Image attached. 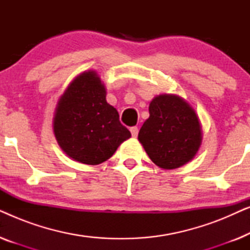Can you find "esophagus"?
<instances>
[{"mask_svg":"<svg viewBox=\"0 0 250 250\" xmlns=\"http://www.w3.org/2000/svg\"><path fill=\"white\" fill-rule=\"evenodd\" d=\"M129 131L132 133V136L133 138H136L138 136V133H139V128L136 127V126H133V127L129 128Z\"/></svg>","mask_w":250,"mask_h":250,"instance_id":"obj_1","label":"esophagus"}]
</instances>
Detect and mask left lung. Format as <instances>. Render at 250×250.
<instances>
[{
    "instance_id": "obj_1",
    "label": "left lung",
    "mask_w": 250,
    "mask_h": 250,
    "mask_svg": "<svg viewBox=\"0 0 250 250\" xmlns=\"http://www.w3.org/2000/svg\"><path fill=\"white\" fill-rule=\"evenodd\" d=\"M139 141L149 158L164 169L183 166L196 156L203 133L194 109L176 94H160L149 105Z\"/></svg>"
}]
</instances>
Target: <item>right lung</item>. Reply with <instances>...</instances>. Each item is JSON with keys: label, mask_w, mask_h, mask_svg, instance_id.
<instances>
[{"label": "right lung", "mask_w": 250, "mask_h": 250, "mask_svg": "<svg viewBox=\"0 0 250 250\" xmlns=\"http://www.w3.org/2000/svg\"><path fill=\"white\" fill-rule=\"evenodd\" d=\"M105 94L99 75L88 70L78 75L58 101L54 136L63 152L78 163L99 165L131 138Z\"/></svg>", "instance_id": "add662e5"}]
</instances>
